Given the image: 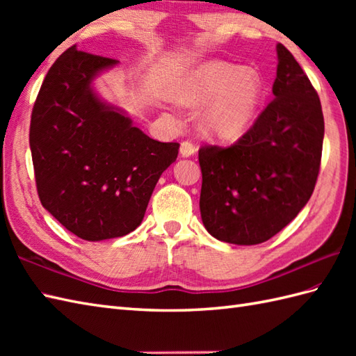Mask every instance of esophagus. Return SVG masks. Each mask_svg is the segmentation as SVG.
Returning <instances> with one entry per match:
<instances>
[{"instance_id": "esophagus-1", "label": "esophagus", "mask_w": 356, "mask_h": 356, "mask_svg": "<svg viewBox=\"0 0 356 356\" xmlns=\"http://www.w3.org/2000/svg\"><path fill=\"white\" fill-rule=\"evenodd\" d=\"M195 151H197V147L194 143L188 140L180 143V154H182V157H191L193 154H195Z\"/></svg>"}]
</instances>
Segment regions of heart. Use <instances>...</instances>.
<instances>
[{"label": "heart", "instance_id": "heart-1", "mask_svg": "<svg viewBox=\"0 0 356 356\" xmlns=\"http://www.w3.org/2000/svg\"><path fill=\"white\" fill-rule=\"evenodd\" d=\"M263 97L259 72L232 63L213 59L186 74L177 99L186 107L208 104L200 116L202 128L220 139H236L246 131Z\"/></svg>", "mask_w": 356, "mask_h": 356}]
</instances>
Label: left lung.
<instances>
[{
  "label": "left lung",
  "mask_w": 356,
  "mask_h": 356,
  "mask_svg": "<svg viewBox=\"0 0 356 356\" xmlns=\"http://www.w3.org/2000/svg\"><path fill=\"white\" fill-rule=\"evenodd\" d=\"M272 99L231 147H202L200 216L232 245H259L289 225L311 199L324 138L320 97L283 44H277Z\"/></svg>",
  "instance_id": "obj_1"
}]
</instances>
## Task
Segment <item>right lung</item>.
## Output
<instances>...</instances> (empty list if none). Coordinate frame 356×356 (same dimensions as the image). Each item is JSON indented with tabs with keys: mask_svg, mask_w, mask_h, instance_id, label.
Segmentation results:
<instances>
[{
	"mask_svg": "<svg viewBox=\"0 0 356 356\" xmlns=\"http://www.w3.org/2000/svg\"><path fill=\"white\" fill-rule=\"evenodd\" d=\"M73 45L45 76L30 120V151L42 207L82 240L122 237L142 223L177 142H159L122 108L102 101L93 81L118 65Z\"/></svg>",
	"mask_w": 356,
	"mask_h": 356,
	"instance_id": "obj_1",
	"label": "right lung"
}]
</instances>
